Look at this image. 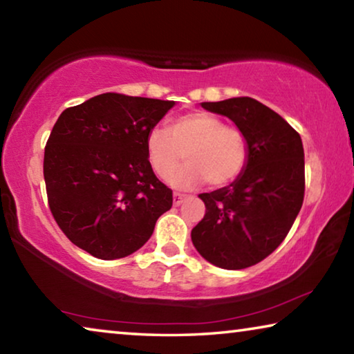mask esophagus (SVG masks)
Here are the masks:
<instances>
[{
    "mask_svg": "<svg viewBox=\"0 0 354 354\" xmlns=\"http://www.w3.org/2000/svg\"><path fill=\"white\" fill-rule=\"evenodd\" d=\"M184 200H185V195H183V194H173V205H175V206L183 205Z\"/></svg>",
    "mask_w": 354,
    "mask_h": 354,
    "instance_id": "34e87169",
    "label": "esophagus"
}]
</instances>
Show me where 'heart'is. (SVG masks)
<instances>
[{"label": "heart", "mask_w": 354, "mask_h": 354, "mask_svg": "<svg viewBox=\"0 0 354 354\" xmlns=\"http://www.w3.org/2000/svg\"><path fill=\"white\" fill-rule=\"evenodd\" d=\"M145 148L149 165L162 179L186 154L188 165L171 174L170 184L176 189H192L205 181L221 187L241 176L248 160V143L242 131L205 111L176 117L169 131L151 128Z\"/></svg>", "instance_id": "1"}]
</instances>
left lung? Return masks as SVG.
Masks as SVG:
<instances>
[{
	"label": "left lung",
	"mask_w": 354,
	"mask_h": 354,
	"mask_svg": "<svg viewBox=\"0 0 354 354\" xmlns=\"http://www.w3.org/2000/svg\"><path fill=\"white\" fill-rule=\"evenodd\" d=\"M234 122L248 143L242 175L226 187L198 196L206 206L192 242L207 262L241 270L279 247L304 198L301 137L270 107L250 97L201 103Z\"/></svg>",
	"instance_id": "8db88e82"
}]
</instances>
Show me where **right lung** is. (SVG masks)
I'll list each match as a JSON object with an SVG mask.
<instances>
[{
	"label": "right lung",
	"mask_w": 354,
	"mask_h": 354,
	"mask_svg": "<svg viewBox=\"0 0 354 354\" xmlns=\"http://www.w3.org/2000/svg\"><path fill=\"white\" fill-rule=\"evenodd\" d=\"M175 104L107 92L59 115L44 176L53 217L76 247L112 261L151 237L173 195L149 165L145 139Z\"/></svg>",
	"instance_id": "1"
}]
</instances>
